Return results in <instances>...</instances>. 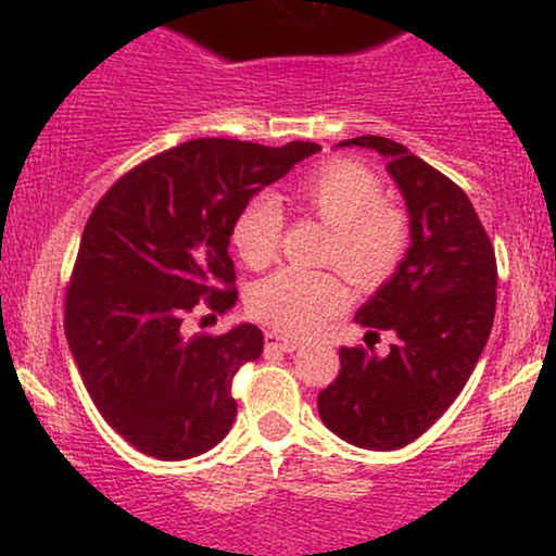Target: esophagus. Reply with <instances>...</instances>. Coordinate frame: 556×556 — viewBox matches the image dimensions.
<instances>
[{
  "label": "esophagus",
  "mask_w": 556,
  "mask_h": 556,
  "mask_svg": "<svg viewBox=\"0 0 556 556\" xmlns=\"http://www.w3.org/2000/svg\"><path fill=\"white\" fill-rule=\"evenodd\" d=\"M264 340H266V348L279 350V353H295V350L300 348L295 340H287V337L277 334V331H266Z\"/></svg>",
  "instance_id": "34e87169"
}]
</instances>
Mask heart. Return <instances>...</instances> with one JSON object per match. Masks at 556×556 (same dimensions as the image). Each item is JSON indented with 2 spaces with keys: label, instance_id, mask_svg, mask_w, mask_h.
<instances>
[{
  "label": "heart",
  "instance_id": "b5f03b06",
  "mask_svg": "<svg viewBox=\"0 0 556 556\" xmlns=\"http://www.w3.org/2000/svg\"><path fill=\"white\" fill-rule=\"evenodd\" d=\"M292 198L334 227L329 256L350 279L374 285L397 266L407 229L402 216L381 203V182L371 169L334 159L300 177ZM279 232L282 206L277 198L253 195L232 222V245L242 264L264 269L277 253ZM344 298L337 274L285 266L251 287L248 311L285 334H311L342 308Z\"/></svg>",
  "mask_w": 556,
  "mask_h": 556
}]
</instances>
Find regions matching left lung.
<instances>
[{
  "instance_id": "8db88e82",
  "label": "left lung",
  "mask_w": 556,
  "mask_h": 556,
  "mask_svg": "<svg viewBox=\"0 0 556 556\" xmlns=\"http://www.w3.org/2000/svg\"><path fill=\"white\" fill-rule=\"evenodd\" d=\"M337 146L371 149L405 201L410 248L361 305V327L397 334L389 355L340 350V376L318 394V416L344 442L400 450L416 442L463 392L491 334L496 258L473 203L450 177L389 138Z\"/></svg>"
}]
</instances>
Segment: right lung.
Masks as SVG:
<instances>
[{"mask_svg":"<svg viewBox=\"0 0 556 556\" xmlns=\"http://www.w3.org/2000/svg\"><path fill=\"white\" fill-rule=\"evenodd\" d=\"M318 143L282 149L195 138L106 190L83 229L65 303V334L93 405L127 444L156 460H188L232 429L229 394L264 334L238 324L188 337L195 308L225 314L238 292L229 258L235 216Z\"/></svg>","mask_w":556,"mask_h":556,"instance_id":"add662e5","label":"right lung"}]
</instances>
